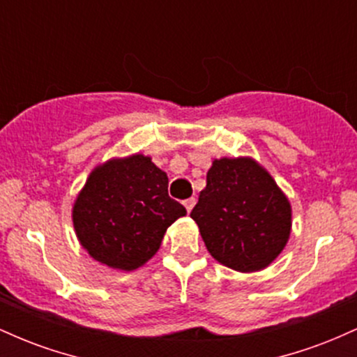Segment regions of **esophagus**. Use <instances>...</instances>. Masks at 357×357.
Returning a JSON list of instances; mask_svg holds the SVG:
<instances>
[{"mask_svg":"<svg viewBox=\"0 0 357 357\" xmlns=\"http://www.w3.org/2000/svg\"><path fill=\"white\" fill-rule=\"evenodd\" d=\"M195 204H196V199L195 198H190V199H186V202H184V206H186L188 213H191L192 206H195Z\"/></svg>","mask_w":357,"mask_h":357,"instance_id":"34e87169","label":"esophagus"}]
</instances>
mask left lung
I'll return each instance as SVG.
<instances>
[{"label": "left lung", "mask_w": 357, "mask_h": 357, "mask_svg": "<svg viewBox=\"0 0 357 357\" xmlns=\"http://www.w3.org/2000/svg\"><path fill=\"white\" fill-rule=\"evenodd\" d=\"M191 218L210 255L243 273L267 268L292 230L289 198L252 158L215 159Z\"/></svg>", "instance_id": "1"}]
</instances>
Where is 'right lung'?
Instances as JSON below:
<instances>
[{
	"instance_id": "right-lung-1",
	"label": "right lung",
	"mask_w": 357,
	"mask_h": 357,
	"mask_svg": "<svg viewBox=\"0 0 357 357\" xmlns=\"http://www.w3.org/2000/svg\"><path fill=\"white\" fill-rule=\"evenodd\" d=\"M184 215L183 204L167 195V174L144 154L93 167L72 208L82 247L93 260L124 272L149 261L167 228Z\"/></svg>"
}]
</instances>
